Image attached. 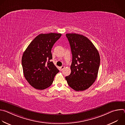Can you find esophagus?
Here are the masks:
<instances>
[{
    "instance_id": "34e87169",
    "label": "esophagus",
    "mask_w": 125,
    "mask_h": 125,
    "mask_svg": "<svg viewBox=\"0 0 125 125\" xmlns=\"http://www.w3.org/2000/svg\"><path fill=\"white\" fill-rule=\"evenodd\" d=\"M64 68H65V67H64V66H62L60 67V70H61V71H62V70L64 69Z\"/></svg>"
}]
</instances>
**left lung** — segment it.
Wrapping results in <instances>:
<instances>
[{
  "label": "left lung",
  "mask_w": 125,
  "mask_h": 125,
  "mask_svg": "<svg viewBox=\"0 0 125 125\" xmlns=\"http://www.w3.org/2000/svg\"><path fill=\"white\" fill-rule=\"evenodd\" d=\"M72 54L71 73L65 77L68 85L76 91H83L95 82L100 65V56L94 44L84 35L67 33Z\"/></svg>",
  "instance_id": "1"
}]
</instances>
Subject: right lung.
Returning <instances> with one entry per match:
<instances>
[{
	"mask_svg": "<svg viewBox=\"0 0 125 125\" xmlns=\"http://www.w3.org/2000/svg\"><path fill=\"white\" fill-rule=\"evenodd\" d=\"M61 33H41L35 37L24 51L22 65L24 77L34 88L43 90L50 86L59 72L54 65L51 49Z\"/></svg>",
	"mask_w": 125,
	"mask_h": 125,
	"instance_id": "add662e5",
	"label": "right lung"
}]
</instances>
